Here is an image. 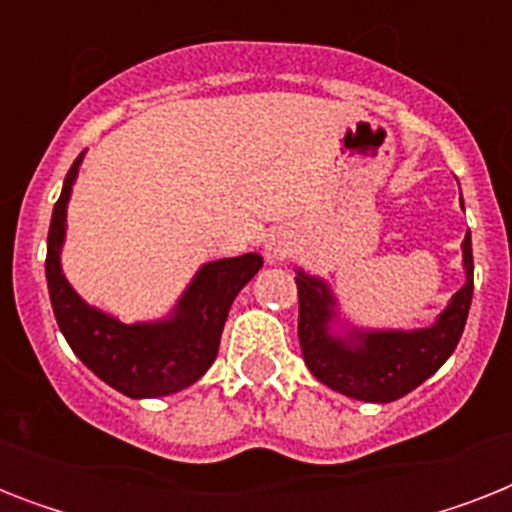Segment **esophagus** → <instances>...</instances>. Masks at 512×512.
Listing matches in <instances>:
<instances>
[{"mask_svg": "<svg viewBox=\"0 0 512 512\" xmlns=\"http://www.w3.org/2000/svg\"><path fill=\"white\" fill-rule=\"evenodd\" d=\"M265 255H268L271 263H279V260L289 255V241L284 236H271V239L265 241Z\"/></svg>", "mask_w": 512, "mask_h": 512, "instance_id": "1", "label": "esophagus"}]
</instances>
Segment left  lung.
Wrapping results in <instances>:
<instances>
[{
  "mask_svg": "<svg viewBox=\"0 0 512 512\" xmlns=\"http://www.w3.org/2000/svg\"><path fill=\"white\" fill-rule=\"evenodd\" d=\"M462 265H465V287L449 300L436 324L412 332L353 329L348 337L329 332L337 303L327 284L316 276L297 271L295 281L300 297L297 337L313 377L342 396L372 401V404H388L412 393L452 356L468 321L470 300H473L470 231L462 241Z\"/></svg>",
  "mask_w": 512,
  "mask_h": 512,
  "instance_id": "1",
  "label": "left lung"
}]
</instances>
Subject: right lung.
I'll use <instances>...</instances> for the list:
<instances>
[{"instance_id": "1", "label": "right lung", "mask_w": 512, "mask_h": 512, "mask_svg": "<svg viewBox=\"0 0 512 512\" xmlns=\"http://www.w3.org/2000/svg\"><path fill=\"white\" fill-rule=\"evenodd\" d=\"M82 156L71 164L47 233V289L60 332L76 356L100 380L130 398H159L188 388L217 358L220 335L241 287L263 268L249 252L201 265L170 319L122 324L76 295L60 268L66 239V207Z\"/></svg>"}]
</instances>
